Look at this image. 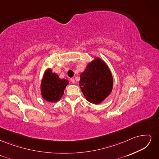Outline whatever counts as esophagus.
Wrapping results in <instances>:
<instances>
[{"mask_svg": "<svg viewBox=\"0 0 159 159\" xmlns=\"http://www.w3.org/2000/svg\"><path fill=\"white\" fill-rule=\"evenodd\" d=\"M70 81L71 83H73V84H74L75 82V80L74 79V78H71V80H70Z\"/></svg>", "mask_w": 159, "mask_h": 159, "instance_id": "1", "label": "esophagus"}]
</instances>
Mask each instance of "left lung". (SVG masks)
<instances>
[{"label": "left lung", "mask_w": 159, "mask_h": 159, "mask_svg": "<svg viewBox=\"0 0 159 159\" xmlns=\"http://www.w3.org/2000/svg\"><path fill=\"white\" fill-rule=\"evenodd\" d=\"M79 84L86 99L92 103L98 104L111 92L113 78L103 61L96 58L88 65L80 75Z\"/></svg>", "instance_id": "left-lung-1"}]
</instances>
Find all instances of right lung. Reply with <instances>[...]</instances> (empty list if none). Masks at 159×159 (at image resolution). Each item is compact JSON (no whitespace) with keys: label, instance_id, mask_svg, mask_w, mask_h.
Masks as SVG:
<instances>
[{"label":"right lung","instance_id":"1","mask_svg":"<svg viewBox=\"0 0 159 159\" xmlns=\"http://www.w3.org/2000/svg\"><path fill=\"white\" fill-rule=\"evenodd\" d=\"M68 81L61 80L51 70L46 71L41 84L42 97L47 102H56L60 100L64 93Z\"/></svg>","mask_w":159,"mask_h":159}]
</instances>
